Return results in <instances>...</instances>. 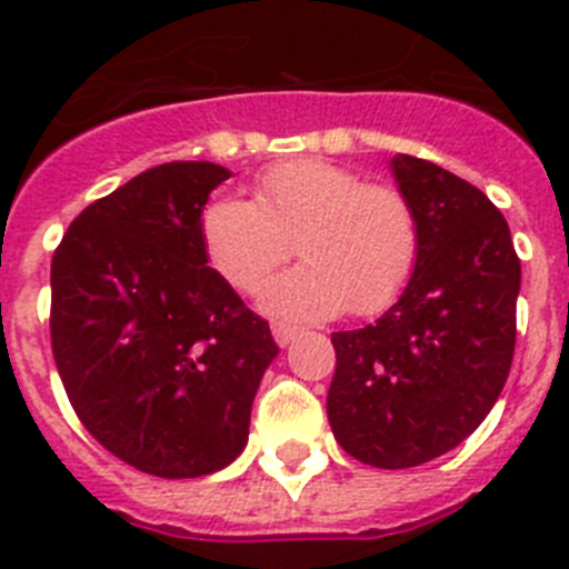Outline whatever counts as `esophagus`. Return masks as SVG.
<instances>
[{"mask_svg":"<svg viewBox=\"0 0 569 569\" xmlns=\"http://www.w3.org/2000/svg\"><path fill=\"white\" fill-rule=\"evenodd\" d=\"M296 336H299V328H293V325H281V321L273 325V339L279 347H288Z\"/></svg>","mask_w":569,"mask_h":569,"instance_id":"1","label":"esophagus"}]
</instances>
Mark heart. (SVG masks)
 I'll return each mask as SVG.
<instances>
[{"label":"heart","mask_w":569,"mask_h":569,"mask_svg":"<svg viewBox=\"0 0 569 569\" xmlns=\"http://www.w3.org/2000/svg\"><path fill=\"white\" fill-rule=\"evenodd\" d=\"M288 273L261 288V308L281 319H330L387 308L413 273L419 222L390 184H365L328 159H293L264 170L253 202L222 196L204 208L202 244L216 273L236 290H256L281 261Z\"/></svg>","instance_id":"heart-1"}]
</instances>
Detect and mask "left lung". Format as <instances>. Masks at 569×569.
<instances>
[{"label": "left lung", "instance_id": "obj_1", "mask_svg": "<svg viewBox=\"0 0 569 569\" xmlns=\"http://www.w3.org/2000/svg\"><path fill=\"white\" fill-rule=\"evenodd\" d=\"M419 222V256L393 308L333 333V436L353 459L405 470L485 421L512 365L521 264L499 208L416 156L390 162Z\"/></svg>", "mask_w": 569, "mask_h": 569}]
</instances>
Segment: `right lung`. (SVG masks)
<instances>
[{
	"label": "right lung",
	"mask_w": 569,
	"mask_h": 569,
	"mask_svg": "<svg viewBox=\"0 0 569 569\" xmlns=\"http://www.w3.org/2000/svg\"><path fill=\"white\" fill-rule=\"evenodd\" d=\"M230 170L150 168L88 204L50 264V341L68 399L116 459L199 479L248 445L279 347L208 268L202 210Z\"/></svg>",
	"instance_id": "1"
}]
</instances>
